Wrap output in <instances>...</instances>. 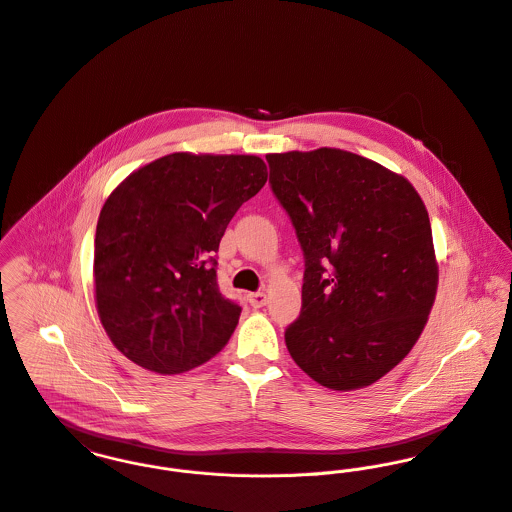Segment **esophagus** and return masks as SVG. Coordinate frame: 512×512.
Segmentation results:
<instances>
[{"label":"esophagus","instance_id":"1","mask_svg":"<svg viewBox=\"0 0 512 512\" xmlns=\"http://www.w3.org/2000/svg\"><path fill=\"white\" fill-rule=\"evenodd\" d=\"M247 298H249V304L253 308H261V306L267 304V294L265 292H251Z\"/></svg>","mask_w":512,"mask_h":512}]
</instances>
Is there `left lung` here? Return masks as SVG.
Instances as JSON below:
<instances>
[{
    "instance_id": "obj_1",
    "label": "left lung",
    "mask_w": 512,
    "mask_h": 512,
    "mask_svg": "<svg viewBox=\"0 0 512 512\" xmlns=\"http://www.w3.org/2000/svg\"><path fill=\"white\" fill-rule=\"evenodd\" d=\"M267 163L304 253L288 353L328 389L373 385L408 355L436 298L426 206L406 178L341 149L275 153Z\"/></svg>"
}]
</instances>
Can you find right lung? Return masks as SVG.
<instances>
[{
	"label": "right lung",
	"instance_id": "add662e5",
	"mask_svg": "<svg viewBox=\"0 0 512 512\" xmlns=\"http://www.w3.org/2000/svg\"><path fill=\"white\" fill-rule=\"evenodd\" d=\"M265 182L255 155L172 153L110 194L94 239L96 306L127 359L176 375L228 343L241 306L218 288L216 253Z\"/></svg>",
	"mask_w": 512,
	"mask_h": 512
}]
</instances>
